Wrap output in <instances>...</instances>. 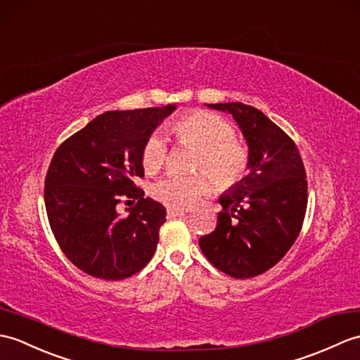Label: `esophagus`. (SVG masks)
Listing matches in <instances>:
<instances>
[{
    "label": "esophagus",
    "mask_w": 360,
    "mask_h": 360,
    "mask_svg": "<svg viewBox=\"0 0 360 360\" xmlns=\"http://www.w3.org/2000/svg\"><path fill=\"white\" fill-rule=\"evenodd\" d=\"M186 213L187 212L179 210V208H172V207L167 208V216H169V218H176V216H182V214H186Z\"/></svg>",
    "instance_id": "esophagus-1"
}]
</instances>
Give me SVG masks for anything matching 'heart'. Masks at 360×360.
<instances>
[{
  "label": "heart",
  "mask_w": 360,
  "mask_h": 360,
  "mask_svg": "<svg viewBox=\"0 0 360 360\" xmlns=\"http://www.w3.org/2000/svg\"><path fill=\"white\" fill-rule=\"evenodd\" d=\"M170 133L181 144L198 148L195 169L210 173L219 188L235 187L245 178L250 165V153L244 142L235 138V127L221 116L210 112H191L174 120ZM169 147L160 133H152L141 152L142 169L148 174L160 172ZM210 188V178L205 173L167 174L155 182L150 193L160 202L172 208H188L195 205Z\"/></svg>",
  "instance_id": "obj_1"
}]
</instances>
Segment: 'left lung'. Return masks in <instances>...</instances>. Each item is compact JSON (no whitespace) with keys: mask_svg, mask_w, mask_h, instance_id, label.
Returning <instances> with one entry per match:
<instances>
[{"mask_svg":"<svg viewBox=\"0 0 360 360\" xmlns=\"http://www.w3.org/2000/svg\"><path fill=\"white\" fill-rule=\"evenodd\" d=\"M229 112L247 139L250 173L219 199L224 210L199 247L216 269L235 279L269 271L288 253L305 219L308 182L295 141L257 108L208 104Z\"/></svg>","mask_w":360,"mask_h":360,"instance_id":"left-lung-1","label":"left lung"}]
</instances>
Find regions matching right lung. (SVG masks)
<instances>
[{
  "label": "right lung",
  "mask_w": 360,
  "mask_h": 360,
  "mask_svg": "<svg viewBox=\"0 0 360 360\" xmlns=\"http://www.w3.org/2000/svg\"><path fill=\"white\" fill-rule=\"evenodd\" d=\"M174 105L105 112L56 148L44 181L47 219L58 245L81 271L124 281L150 262L165 208L133 182L144 176L141 152ZM137 204L127 217L115 205Z\"/></svg>",
  "instance_id": "1"
}]
</instances>
